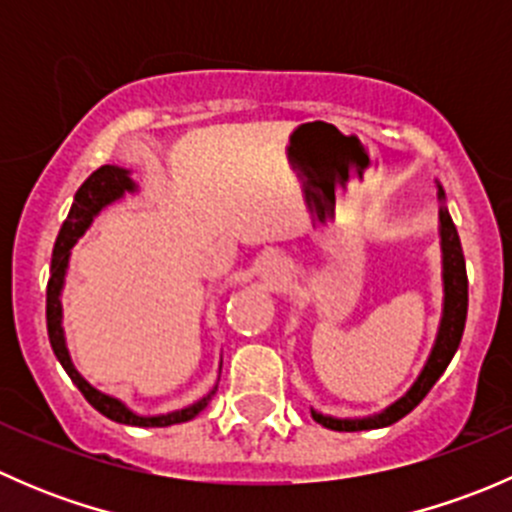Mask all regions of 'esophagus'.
Listing matches in <instances>:
<instances>
[{"mask_svg": "<svg viewBox=\"0 0 512 512\" xmlns=\"http://www.w3.org/2000/svg\"><path fill=\"white\" fill-rule=\"evenodd\" d=\"M287 275L289 265L282 257H267V260L262 262V280H265L267 285H282V282L287 280Z\"/></svg>", "mask_w": 512, "mask_h": 512, "instance_id": "1", "label": "esophagus"}]
</instances>
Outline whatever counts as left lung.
Instances as JSON below:
<instances>
[{
	"instance_id": "1",
	"label": "left lung",
	"mask_w": 512,
	"mask_h": 512,
	"mask_svg": "<svg viewBox=\"0 0 512 512\" xmlns=\"http://www.w3.org/2000/svg\"><path fill=\"white\" fill-rule=\"evenodd\" d=\"M438 198V247H441V317H438L436 339H433L431 352L426 356V364L418 371L414 384L406 389L404 396L389 404L386 409L376 411L369 416H332L322 414L317 409L312 411V418L324 428L332 431H369V428H384L404 418L409 411H414L421 404L423 396L431 391V386L441 379L446 366L451 364L453 354L458 352L461 344L463 327H466L468 314V277H466V260H463L461 237H458L456 225H453L451 213L446 205V193L436 183Z\"/></svg>"
}]
</instances>
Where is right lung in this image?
<instances>
[{"mask_svg":"<svg viewBox=\"0 0 512 512\" xmlns=\"http://www.w3.org/2000/svg\"><path fill=\"white\" fill-rule=\"evenodd\" d=\"M138 183L133 180V170L121 168V165H101L94 170L89 178L84 180L79 190L74 195V203H71L69 215H66L64 225H61L59 237L54 242V252H51V277L49 285H46V332H49L51 349H54L56 359L64 366L66 374L71 376L76 386H79L81 394L86 396L91 406L103 414L106 418L116 423H126V426H141V428H165L173 426V423H185L190 418H195L205 406L210 404V399L218 391L220 371H223V356H220L218 364V379H215L213 389L205 396H200L193 404L183 406V409L165 411V414H138L131 406L123 404L121 399L111 394H103L101 389H96L94 384L81 376V371L76 369L74 361H71L69 347H66V332H64V307H61V294H64L66 285V272H69V260L71 250H74L76 242L86 235L94 220L101 215V210H106L108 205L118 203L126 195H136Z\"/></svg>","mask_w":512,"mask_h":512,"instance_id":"right-lung-1","label":"right lung"}]
</instances>
